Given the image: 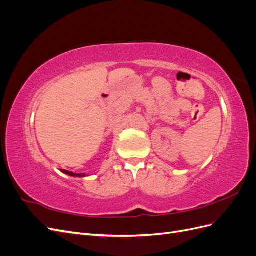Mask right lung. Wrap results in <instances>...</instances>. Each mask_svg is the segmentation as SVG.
Returning <instances> with one entry per match:
<instances>
[{"label":"right lung","instance_id":"obj_1","mask_svg":"<svg viewBox=\"0 0 256 256\" xmlns=\"http://www.w3.org/2000/svg\"><path fill=\"white\" fill-rule=\"evenodd\" d=\"M62 173L67 174V175H69V176H72V177H85V176H88V175H85L84 173H79V174H76V173H72V172L66 171V170H62Z\"/></svg>","mask_w":256,"mask_h":256}]
</instances>
